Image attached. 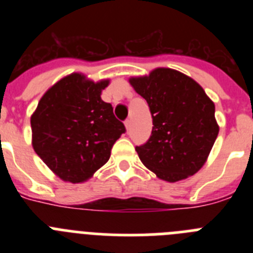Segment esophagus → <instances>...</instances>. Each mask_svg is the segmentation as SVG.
I'll list each match as a JSON object with an SVG mask.
<instances>
[{"label":"esophagus","instance_id":"34e87169","mask_svg":"<svg viewBox=\"0 0 253 253\" xmlns=\"http://www.w3.org/2000/svg\"><path fill=\"white\" fill-rule=\"evenodd\" d=\"M124 125H125V129H126V131H129V129H130V120H125L124 122Z\"/></svg>","mask_w":253,"mask_h":253}]
</instances>
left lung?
I'll return each mask as SVG.
<instances>
[{"label":"left lung","mask_w":253,"mask_h":253,"mask_svg":"<svg viewBox=\"0 0 253 253\" xmlns=\"http://www.w3.org/2000/svg\"><path fill=\"white\" fill-rule=\"evenodd\" d=\"M129 84L148 102L153 118L151 138L135 148L143 165L167 182L195 175L219 133L215 105L204 88L189 76L165 67L130 77Z\"/></svg>","instance_id":"left-lung-1"}]
</instances>
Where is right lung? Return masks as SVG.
I'll use <instances>...</instances> for the list:
<instances>
[{
    "mask_svg": "<svg viewBox=\"0 0 253 253\" xmlns=\"http://www.w3.org/2000/svg\"><path fill=\"white\" fill-rule=\"evenodd\" d=\"M109 78L64 76L45 91L30 118L31 144L60 180L84 182L109 161L114 143L125 131L113 106L102 101Z\"/></svg>",
    "mask_w": 253,
    "mask_h": 253,
    "instance_id": "1",
    "label": "right lung"
}]
</instances>
